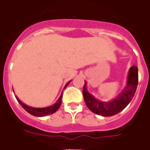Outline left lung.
Masks as SVG:
<instances>
[{
	"instance_id": "obj_1",
	"label": "left lung",
	"mask_w": 150,
	"mask_h": 150,
	"mask_svg": "<svg viewBox=\"0 0 150 150\" xmlns=\"http://www.w3.org/2000/svg\"><path fill=\"white\" fill-rule=\"evenodd\" d=\"M138 85V69L133 65L128 71L126 85L115 98L109 101L98 100L87 90V82L83 87V96L91 111L103 117H110L120 113L133 99Z\"/></svg>"
}]
</instances>
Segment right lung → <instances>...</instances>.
Here are the masks:
<instances>
[{"label": "right lung", "instance_id": "add662e5", "mask_svg": "<svg viewBox=\"0 0 150 150\" xmlns=\"http://www.w3.org/2000/svg\"><path fill=\"white\" fill-rule=\"evenodd\" d=\"M70 82H71V81H69V82H67V84H66V85H65V87H64V88H65L69 85V84ZM62 98V92L61 95H60V97L57 100V101H56L54 104L51 105V106L46 107V108H33V107L28 106V105H26L24 103H23L22 101L16 96V98H17V101H18L21 106L23 108V109H24L26 111L28 112L29 114H32V115L35 116V117H44V116L50 115V114H53V113L57 111L58 109H59V108H60V106H61Z\"/></svg>", "mask_w": 150, "mask_h": 150}]
</instances>
